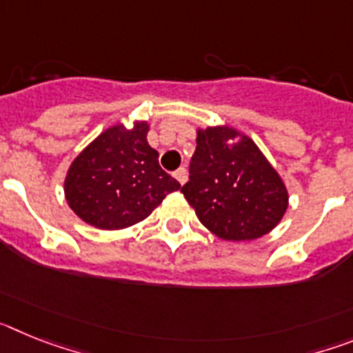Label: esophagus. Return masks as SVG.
I'll return each instance as SVG.
<instances>
[{"label":"esophagus","mask_w":353,"mask_h":353,"mask_svg":"<svg viewBox=\"0 0 353 353\" xmlns=\"http://www.w3.org/2000/svg\"><path fill=\"white\" fill-rule=\"evenodd\" d=\"M173 176H174V179H176V180H179L180 185H183V183L187 182V170H185V168H180V170L174 171Z\"/></svg>","instance_id":"1"}]
</instances>
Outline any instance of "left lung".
<instances>
[{
	"mask_svg": "<svg viewBox=\"0 0 353 353\" xmlns=\"http://www.w3.org/2000/svg\"><path fill=\"white\" fill-rule=\"evenodd\" d=\"M182 192L205 228L233 242L267 235L288 208L279 173L256 143L228 125L198 129Z\"/></svg>",
	"mask_w": 353,
	"mask_h": 353,
	"instance_id": "1",
	"label": "left lung"
}]
</instances>
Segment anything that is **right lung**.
<instances>
[{
    "label": "right lung",
    "instance_id": "right-lung-1",
    "mask_svg": "<svg viewBox=\"0 0 353 353\" xmlns=\"http://www.w3.org/2000/svg\"><path fill=\"white\" fill-rule=\"evenodd\" d=\"M148 123L109 127L74 159L65 176L68 207L99 230H123L146 219L180 183L159 166L146 141Z\"/></svg>",
    "mask_w": 353,
    "mask_h": 353
}]
</instances>
